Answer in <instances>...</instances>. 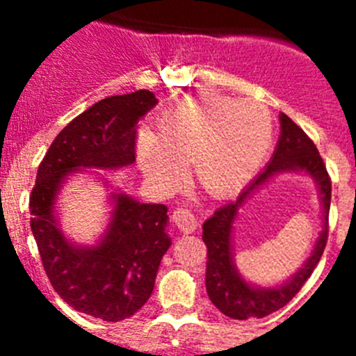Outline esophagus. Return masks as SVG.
Returning a JSON list of instances; mask_svg holds the SVG:
<instances>
[{
  "instance_id": "obj_1",
  "label": "esophagus",
  "mask_w": 356,
  "mask_h": 356,
  "mask_svg": "<svg viewBox=\"0 0 356 356\" xmlns=\"http://www.w3.org/2000/svg\"><path fill=\"white\" fill-rule=\"evenodd\" d=\"M172 221L184 234H193L194 229L197 228V219L188 209H176L172 212Z\"/></svg>"
}]
</instances>
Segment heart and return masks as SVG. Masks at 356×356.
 <instances>
[{
	"instance_id": "heart-1",
	"label": "heart",
	"mask_w": 356,
	"mask_h": 356,
	"mask_svg": "<svg viewBox=\"0 0 356 356\" xmlns=\"http://www.w3.org/2000/svg\"><path fill=\"white\" fill-rule=\"evenodd\" d=\"M273 144V118L266 105L221 94H196L176 103L160 134L140 131L137 160L160 187L178 184L193 162L200 187L222 197L241 188L262 165Z\"/></svg>"
}]
</instances>
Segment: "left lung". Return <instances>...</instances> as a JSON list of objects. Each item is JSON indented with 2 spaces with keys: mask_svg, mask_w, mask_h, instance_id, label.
I'll list each match as a JSON object with an SVG mask.
<instances>
[{
  "mask_svg": "<svg viewBox=\"0 0 356 356\" xmlns=\"http://www.w3.org/2000/svg\"><path fill=\"white\" fill-rule=\"evenodd\" d=\"M280 139L273 159L241 193L237 201L217 209L203 225V242L207 244V292L213 307L232 319L266 317L289 303L305 285L319 264L328 241V212L332 201V181L326 165L312 139L289 115L280 114ZM280 172H305L318 184L323 205V229L320 232L311 257L287 282L275 288H259L241 278L233 262L231 232L238 209L259 186Z\"/></svg>",
  "mask_w": 356,
  "mask_h": 356,
  "instance_id": "left-lung-1",
  "label": "left lung"
}]
</instances>
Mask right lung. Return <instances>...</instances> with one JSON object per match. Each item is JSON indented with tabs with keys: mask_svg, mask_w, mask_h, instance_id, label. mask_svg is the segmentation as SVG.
<instances>
[{
	"mask_svg": "<svg viewBox=\"0 0 356 356\" xmlns=\"http://www.w3.org/2000/svg\"><path fill=\"white\" fill-rule=\"evenodd\" d=\"M156 103L149 90L94 103L56 135L30 196L31 232L56 294L78 312L110 323L128 319L149 300L160 260L171 246L168 207L114 193L103 237L92 246H76L62 234L55 201L71 172L134 163L137 122Z\"/></svg>",
	"mask_w": 356,
	"mask_h": 356,
	"instance_id": "right-lung-1",
	"label": "right lung"
}]
</instances>
